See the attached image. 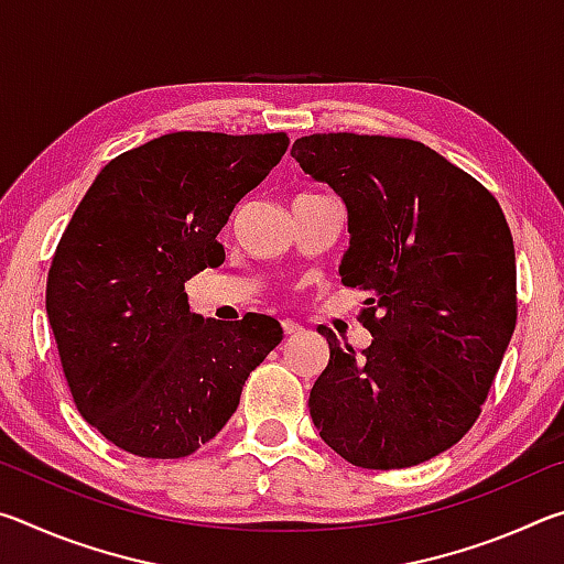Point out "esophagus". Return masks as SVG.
Segmentation results:
<instances>
[{
    "label": "esophagus",
    "instance_id": "obj_1",
    "mask_svg": "<svg viewBox=\"0 0 564 564\" xmlns=\"http://www.w3.org/2000/svg\"><path fill=\"white\" fill-rule=\"evenodd\" d=\"M281 328H283V336H299V333L303 330L301 323H295V321H291V318L281 321Z\"/></svg>",
    "mask_w": 564,
    "mask_h": 564
}]
</instances>
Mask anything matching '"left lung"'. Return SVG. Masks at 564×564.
<instances>
[{
	"instance_id": "obj_1",
	"label": "left lung",
	"mask_w": 564,
	"mask_h": 564,
	"mask_svg": "<svg viewBox=\"0 0 564 564\" xmlns=\"http://www.w3.org/2000/svg\"><path fill=\"white\" fill-rule=\"evenodd\" d=\"M291 156L346 202L340 281L370 295L360 323L373 343L360 356L318 328L330 358L308 398L313 425L368 470L431 460L480 417L518 321L498 198L413 139L313 133Z\"/></svg>"
}]
</instances>
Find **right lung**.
Here are the masks:
<instances>
[{"mask_svg": "<svg viewBox=\"0 0 564 564\" xmlns=\"http://www.w3.org/2000/svg\"><path fill=\"white\" fill-rule=\"evenodd\" d=\"M289 133L174 131L111 159L46 275V316L74 405L139 457H186L221 431L279 321L188 311L184 283L221 265L234 206L271 174Z\"/></svg>", "mask_w": 564, "mask_h": 564, "instance_id": "right-lung-1", "label": "right lung"}]
</instances>
